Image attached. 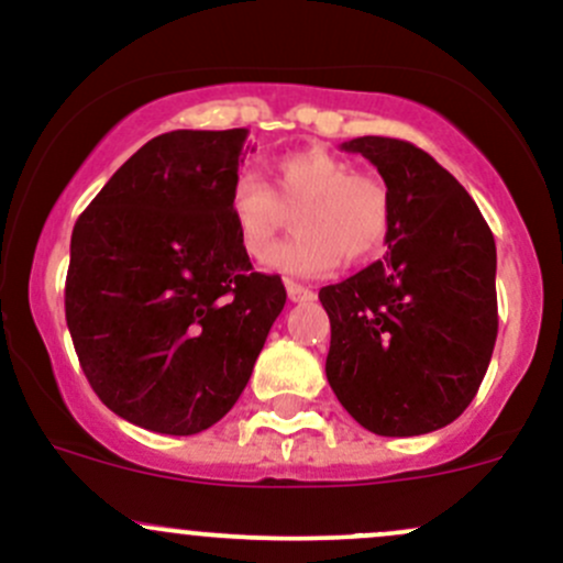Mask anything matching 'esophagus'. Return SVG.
Masks as SVG:
<instances>
[{"label":"esophagus","mask_w":563,"mask_h":563,"mask_svg":"<svg viewBox=\"0 0 563 563\" xmlns=\"http://www.w3.org/2000/svg\"><path fill=\"white\" fill-rule=\"evenodd\" d=\"M286 291H288V299H291V301H310V299H314L312 288L299 286V283H294V280L286 283Z\"/></svg>","instance_id":"34e87169"}]
</instances>
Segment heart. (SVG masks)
I'll return each instance as SVG.
<instances>
[{
  "label": "heart",
  "instance_id": "1",
  "mask_svg": "<svg viewBox=\"0 0 563 563\" xmlns=\"http://www.w3.org/2000/svg\"><path fill=\"white\" fill-rule=\"evenodd\" d=\"M286 210L297 212V234L276 250ZM227 216L238 245L253 262H264L274 247L272 269L323 277L342 256L357 264L379 253L390 230V195L376 176L352 173L336 154L307 146L272 163V187L256 173H240L227 197Z\"/></svg>",
  "mask_w": 563,
  "mask_h": 563
}]
</instances>
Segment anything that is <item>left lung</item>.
<instances>
[{"mask_svg": "<svg viewBox=\"0 0 563 563\" xmlns=\"http://www.w3.org/2000/svg\"><path fill=\"white\" fill-rule=\"evenodd\" d=\"M390 195L387 258L320 288L331 320L325 376L376 435H424L471 406L497 342V249L465 187L400 139L342 144Z\"/></svg>", "mask_w": 563, "mask_h": 563, "instance_id": "obj_1", "label": "left lung"}]
</instances>
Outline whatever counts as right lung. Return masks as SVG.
<instances>
[{
	"instance_id": "1",
	"label": "right lung",
	"mask_w": 563,
	"mask_h": 563,
	"mask_svg": "<svg viewBox=\"0 0 563 563\" xmlns=\"http://www.w3.org/2000/svg\"><path fill=\"white\" fill-rule=\"evenodd\" d=\"M249 131H170L109 178L71 232L66 325L117 417L165 435L219 422L286 305L227 216Z\"/></svg>"
}]
</instances>
